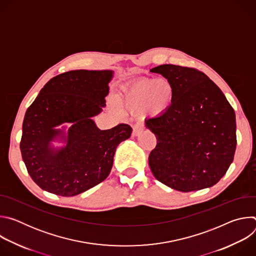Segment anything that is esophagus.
I'll list each match as a JSON object with an SVG mask.
<instances>
[{"instance_id": "obj_1", "label": "esophagus", "mask_w": 256, "mask_h": 256, "mask_svg": "<svg viewBox=\"0 0 256 256\" xmlns=\"http://www.w3.org/2000/svg\"><path fill=\"white\" fill-rule=\"evenodd\" d=\"M144 128L140 124H136L134 126V130H132V136H138L142 132Z\"/></svg>"}]
</instances>
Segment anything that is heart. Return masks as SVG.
<instances>
[{"instance_id":"b5f03b06","label":"heart","mask_w":256,"mask_h":256,"mask_svg":"<svg viewBox=\"0 0 256 256\" xmlns=\"http://www.w3.org/2000/svg\"><path fill=\"white\" fill-rule=\"evenodd\" d=\"M173 95V85L165 78L140 79L124 89L120 103L132 112L157 118L167 110Z\"/></svg>"}]
</instances>
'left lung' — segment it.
Masks as SVG:
<instances>
[{
    "label": "left lung",
    "mask_w": 256,
    "mask_h": 256,
    "mask_svg": "<svg viewBox=\"0 0 256 256\" xmlns=\"http://www.w3.org/2000/svg\"><path fill=\"white\" fill-rule=\"evenodd\" d=\"M151 72L169 80L174 89L167 110L146 120L157 138L149 155L152 173L179 192L212 188L234 159V109L221 89L200 70L161 64Z\"/></svg>",
    "instance_id": "left-lung-1"
}]
</instances>
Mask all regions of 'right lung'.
I'll return each instance as SVG.
<instances>
[{
  "label": "right lung",
  "mask_w": 256,
  "mask_h": 256,
  "mask_svg": "<svg viewBox=\"0 0 256 256\" xmlns=\"http://www.w3.org/2000/svg\"><path fill=\"white\" fill-rule=\"evenodd\" d=\"M112 77L109 70L62 72L50 79L28 107L20 150L29 175L42 190L74 196L110 173L118 146L132 130L126 124L101 130L92 120L106 105ZM64 123L70 124L68 131L56 128ZM54 140L65 146L54 148Z\"/></svg>",
  "instance_id": "right-lung-1"
}]
</instances>
